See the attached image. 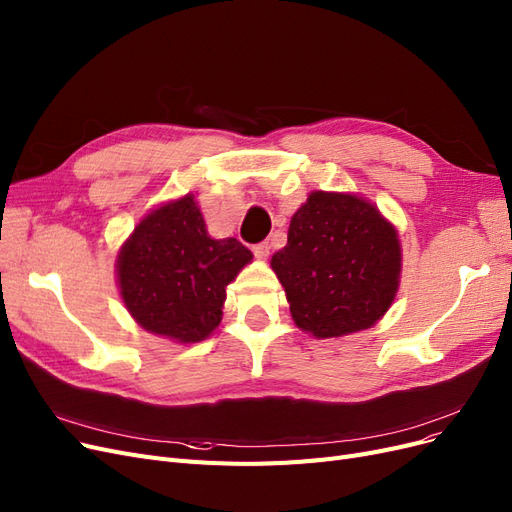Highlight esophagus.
Segmentation results:
<instances>
[{
  "label": "esophagus",
  "mask_w": 512,
  "mask_h": 512,
  "mask_svg": "<svg viewBox=\"0 0 512 512\" xmlns=\"http://www.w3.org/2000/svg\"><path fill=\"white\" fill-rule=\"evenodd\" d=\"M253 255L259 259V261H266L270 257V244L268 242H259L253 246Z\"/></svg>",
  "instance_id": "1"
}]
</instances>
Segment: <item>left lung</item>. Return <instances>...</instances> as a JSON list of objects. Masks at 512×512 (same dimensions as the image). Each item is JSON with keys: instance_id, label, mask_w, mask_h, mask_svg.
I'll return each instance as SVG.
<instances>
[{"instance_id": "left-lung-1", "label": "left lung", "mask_w": 512, "mask_h": 512, "mask_svg": "<svg viewBox=\"0 0 512 512\" xmlns=\"http://www.w3.org/2000/svg\"><path fill=\"white\" fill-rule=\"evenodd\" d=\"M291 316L318 339L373 327L399 291L394 225L354 194L312 192L297 208L285 249L272 257Z\"/></svg>"}]
</instances>
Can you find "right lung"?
Masks as SVG:
<instances>
[{
  "instance_id": "add662e5",
  "label": "right lung",
  "mask_w": 512,
  "mask_h": 512,
  "mask_svg": "<svg viewBox=\"0 0 512 512\" xmlns=\"http://www.w3.org/2000/svg\"><path fill=\"white\" fill-rule=\"evenodd\" d=\"M251 261L236 238L208 236L194 194H187L145 215L122 244L118 287L145 331L194 344L219 327L225 287Z\"/></svg>"
}]
</instances>
